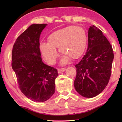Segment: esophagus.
I'll use <instances>...</instances> for the list:
<instances>
[{
  "label": "esophagus",
  "mask_w": 122,
  "mask_h": 122,
  "mask_svg": "<svg viewBox=\"0 0 122 122\" xmlns=\"http://www.w3.org/2000/svg\"><path fill=\"white\" fill-rule=\"evenodd\" d=\"M66 69L65 68H62V69H60L58 70V73H61L62 72H63L65 71Z\"/></svg>",
  "instance_id": "esophagus-1"
}]
</instances>
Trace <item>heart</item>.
<instances>
[{
  "mask_svg": "<svg viewBox=\"0 0 122 122\" xmlns=\"http://www.w3.org/2000/svg\"><path fill=\"white\" fill-rule=\"evenodd\" d=\"M87 45V35L83 28L71 25L57 30L48 36V43L42 42L40 50L47 62L53 64L56 62L58 53L63 54L61 64H65L70 58L77 59L84 53Z\"/></svg>",
  "mask_w": 122,
  "mask_h": 122,
  "instance_id": "heart-1",
  "label": "heart"
}]
</instances>
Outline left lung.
<instances>
[{"instance_id": "left-lung-1", "label": "left lung", "mask_w": 122, "mask_h": 122, "mask_svg": "<svg viewBox=\"0 0 122 122\" xmlns=\"http://www.w3.org/2000/svg\"><path fill=\"white\" fill-rule=\"evenodd\" d=\"M114 59L112 46L102 31L94 25L88 30L87 51L75 66V89L81 96L92 98L102 92L111 76Z\"/></svg>"}]
</instances>
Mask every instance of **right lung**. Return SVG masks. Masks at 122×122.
<instances>
[{
    "label": "right lung",
    "instance_id": "obj_1",
    "mask_svg": "<svg viewBox=\"0 0 122 122\" xmlns=\"http://www.w3.org/2000/svg\"><path fill=\"white\" fill-rule=\"evenodd\" d=\"M47 24H32L22 32L13 46L12 68L20 90L34 102H43L55 92L56 69L44 63L40 50V36Z\"/></svg>",
    "mask_w": 122,
    "mask_h": 122
}]
</instances>
